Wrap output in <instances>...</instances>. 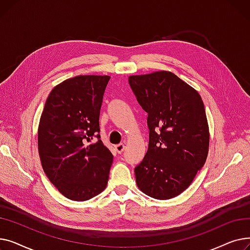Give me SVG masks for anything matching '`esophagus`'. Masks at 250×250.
<instances>
[{
  "label": "esophagus",
  "mask_w": 250,
  "mask_h": 250,
  "mask_svg": "<svg viewBox=\"0 0 250 250\" xmlns=\"http://www.w3.org/2000/svg\"><path fill=\"white\" fill-rule=\"evenodd\" d=\"M114 149L118 154H122L125 150V145H124V144H117V145L114 146Z\"/></svg>",
  "instance_id": "34e87169"
}]
</instances>
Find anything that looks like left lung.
Returning <instances> with one entry per match:
<instances>
[{"mask_svg":"<svg viewBox=\"0 0 250 250\" xmlns=\"http://www.w3.org/2000/svg\"><path fill=\"white\" fill-rule=\"evenodd\" d=\"M128 84L148 114L147 153L135 167L138 188L157 200L186 190L204 166L208 125L200 94L171 72L129 76Z\"/></svg>","mask_w":250,"mask_h":250,"instance_id":"8db88e82","label":"left lung"}]
</instances>
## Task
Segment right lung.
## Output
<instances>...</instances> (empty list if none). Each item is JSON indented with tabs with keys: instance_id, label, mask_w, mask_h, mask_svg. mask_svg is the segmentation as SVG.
I'll use <instances>...</instances> for the list:
<instances>
[{
	"instance_id": "add662e5",
	"label": "right lung",
	"mask_w": 250,
	"mask_h": 250,
	"mask_svg": "<svg viewBox=\"0 0 250 250\" xmlns=\"http://www.w3.org/2000/svg\"><path fill=\"white\" fill-rule=\"evenodd\" d=\"M109 79L89 75L63 81L51 90L41 117L42 168L72 201L90 200L107 186L113 156L100 140L99 115Z\"/></svg>"
}]
</instances>
